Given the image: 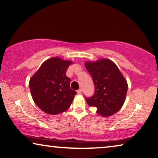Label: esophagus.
<instances>
[{
	"label": "esophagus",
	"mask_w": 158,
	"mask_h": 158,
	"mask_svg": "<svg viewBox=\"0 0 158 158\" xmlns=\"http://www.w3.org/2000/svg\"><path fill=\"white\" fill-rule=\"evenodd\" d=\"M82 93V89H79L78 91H77V94H81Z\"/></svg>",
	"instance_id": "obj_1"
}]
</instances>
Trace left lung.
<instances>
[{"mask_svg": "<svg viewBox=\"0 0 158 158\" xmlns=\"http://www.w3.org/2000/svg\"><path fill=\"white\" fill-rule=\"evenodd\" d=\"M87 71L92 77L95 93L86 98L89 106L96 107V113L110 116L123 106L128 91V83L116 64L109 59L85 62Z\"/></svg>", "mask_w": 158, "mask_h": 158, "instance_id": "1", "label": "left lung"}]
</instances>
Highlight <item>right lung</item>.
<instances>
[{
    "mask_svg": "<svg viewBox=\"0 0 158 158\" xmlns=\"http://www.w3.org/2000/svg\"><path fill=\"white\" fill-rule=\"evenodd\" d=\"M72 63L58 56L49 58L30 78L29 86L32 99L47 114H61L71 106L77 92L70 88V79L66 72Z\"/></svg>",
    "mask_w": 158,
    "mask_h": 158,
    "instance_id": "1",
    "label": "right lung"
}]
</instances>
